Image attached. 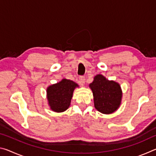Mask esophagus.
I'll return each mask as SVG.
<instances>
[{"instance_id": "34e87169", "label": "esophagus", "mask_w": 156, "mask_h": 156, "mask_svg": "<svg viewBox=\"0 0 156 156\" xmlns=\"http://www.w3.org/2000/svg\"><path fill=\"white\" fill-rule=\"evenodd\" d=\"M79 83L81 84V85H83L85 83V79H84V76H80V78H79Z\"/></svg>"}]
</instances>
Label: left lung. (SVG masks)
Returning a JSON list of instances; mask_svg holds the SVG:
<instances>
[{
    "label": "left lung",
    "instance_id": "obj_1",
    "mask_svg": "<svg viewBox=\"0 0 156 156\" xmlns=\"http://www.w3.org/2000/svg\"><path fill=\"white\" fill-rule=\"evenodd\" d=\"M89 87L93 93L94 107L98 112L111 114L118 109L122 98L119 83L109 80L103 75L98 74L94 76Z\"/></svg>",
    "mask_w": 156,
    "mask_h": 156
}]
</instances>
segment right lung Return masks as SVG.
<instances>
[{"mask_svg":"<svg viewBox=\"0 0 156 156\" xmlns=\"http://www.w3.org/2000/svg\"><path fill=\"white\" fill-rule=\"evenodd\" d=\"M79 85L72 80L63 78L47 88V99L50 109L56 113L64 112L70 106L73 93Z\"/></svg>","mask_w":156,"mask_h":156,"instance_id":"obj_1","label":"right lung"}]
</instances>
